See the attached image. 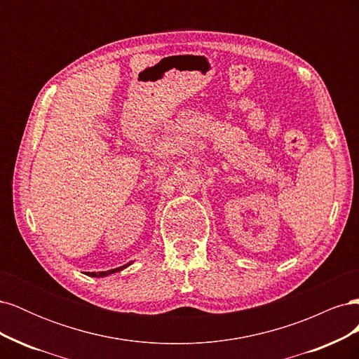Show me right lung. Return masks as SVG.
<instances>
[{
  "instance_id": "obj_1",
  "label": "right lung",
  "mask_w": 359,
  "mask_h": 359,
  "mask_svg": "<svg viewBox=\"0 0 359 359\" xmlns=\"http://www.w3.org/2000/svg\"><path fill=\"white\" fill-rule=\"evenodd\" d=\"M128 265H130V264H127V265H123V266H119V268H115V269H109V271H102V273H86V276H90V277H104V276H109V274L118 273V271H121V269L127 268Z\"/></svg>"
}]
</instances>
